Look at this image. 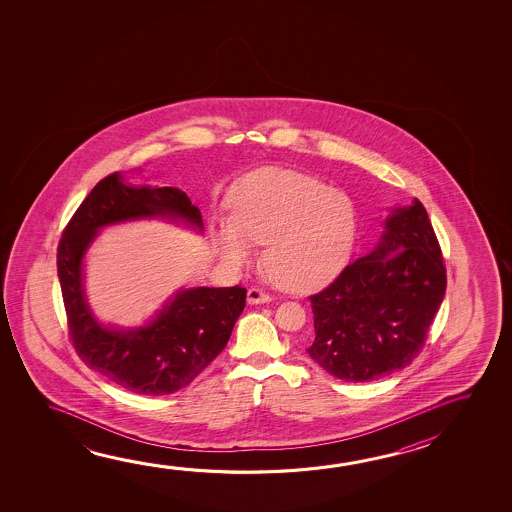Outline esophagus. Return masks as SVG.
<instances>
[{"instance_id":"esophagus-1","label":"esophagus","mask_w":512,"mask_h":512,"mask_svg":"<svg viewBox=\"0 0 512 512\" xmlns=\"http://www.w3.org/2000/svg\"><path fill=\"white\" fill-rule=\"evenodd\" d=\"M268 302H271V296H269V294L260 291L257 287L248 289V303H250V305H260V303Z\"/></svg>"}]
</instances>
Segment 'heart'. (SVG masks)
<instances>
[{"label":"heart","instance_id":"heart-1","mask_svg":"<svg viewBox=\"0 0 512 512\" xmlns=\"http://www.w3.org/2000/svg\"><path fill=\"white\" fill-rule=\"evenodd\" d=\"M230 219L212 232L219 257L243 266L253 244H266L262 264L275 284L312 291L343 269L357 230L348 194L328 189L314 176L266 169L248 176L228 200Z\"/></svg>","mask_w":512,"mask_h":512}]
</instances>
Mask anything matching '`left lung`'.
Wrapping results in <instances>:
<instances>
[{"label": "left lung", "instance_id": "left-lung-1", "mask_svg": "<svg viewBox=\"0 0 512 512\" xmlns=\"http://www.w3.org/2000/svg\"><path fill=\"white\" fill-rule=\"evenodd\" d=\"M446 269L419 200L393 207L375 248L310 296L316 337L310 359L346 382L405 368L423 348L443 303Z\"/></svg>", "mask_w": 512, "mask_h": 512}]
</instances>
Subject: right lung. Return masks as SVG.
I'll list each match as a JSON object with an SVG mask.
<instances>
[{"label":"right lung","mask_w":512,"mask_h":512,"mask_svg":"<svg viewBox=\"0 0 512 512\" xmlns=\"http://www.w3.org/2000/svg\"><path fill=\"white\" fill-rule=\"evenodd\" d=\"M141 219L203 232L202 212L184 191L130 184L123 173H114L96 184L69 221L57 250V273L82 361L130 393L162 396L189 386L223 352L243 312L246 289H178L139 327L103 323L85 296V255L103 228Z\"/></svg>","instance_id":"1"}]
</instances>
